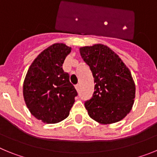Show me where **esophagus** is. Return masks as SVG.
<instances>
[{"instance_id": "1", "label": "esophagus", "mask_w": 157, "mask_h": 157, "mask_svg": "<svg viewBox=\"0 0 157 157\" xmlns=\"http://www.w3.org/2000/svg\"><path fill=\"white\" fill-rule=\"evenodd\" d=\"M75 89L77 90H79L80 89V84H76L75 85Z\"/></svg>"}]
</instances>
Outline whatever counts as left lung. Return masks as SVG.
<instances>
[{
	"label": "left lung",
	"mask_w": 157,
	"mask_h": 157,
	"mask_svg": "<svg viewBox=\"0 0 157 157\" xmlns=\"http://www.w3.org/2000/svg\"><path fill=\"white\" fill-rule=\"evenodd\" d=\"M94 78V92L85 102L89 116L102 124L120 121L132 109L135 85L130 71L117 54L101 44L80 48Z\"/></svg>",
	"instance_id": "8db88e82"
}]
</instances>
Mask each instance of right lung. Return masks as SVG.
<instances>
[{
    "mask_svg": "<svg viewBox=\"0 0 157 157\" xmlns=\"http://www.w3.org/2000/svg\"><path fill=\"white\" fill-rule=\"evenodd\" d=\"M71 48L62 43L50 45L30 65L23 82V98L37 120L56 123L66 119L78 93L63 63Z\"/></svg>",
    "mask_w": 157,
    "mask_h": 157,
    "instance_id": "obj_1",
    "label": "right lung"
}]
</instances>
